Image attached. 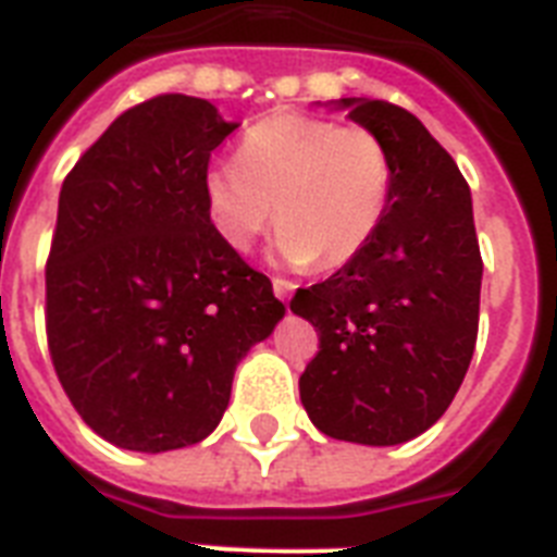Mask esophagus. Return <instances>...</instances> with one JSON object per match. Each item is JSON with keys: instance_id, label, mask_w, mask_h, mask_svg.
<instances>
[{"instance_id": "1", "label": "esophagus", "mask_w": 557, "mask_h": 557, "mask_svg": "<svg viewBox=\"0 0 557 557\" xmlns=\"http://www.w3.org/2000/svg\"><path fill=\"white\" fill-rule=\"evenodd\" d=\"M293 289H296V284L287 282V278H273V293L282 298V301H287V298L293 296Z\"/></svg>"}]
</instances>
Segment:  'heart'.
<instances>
[{
	"mask_svg": "<svg viewBox=\"0 0 557 557\" xmlns=\"http://www.w3.org/2000/svg\"><path fill=\"white\" fill-rule=\"evenodd\" d=\"M389 187V153L370 127L273 113L247 127L236 162L207 168L205 207L224 245L247 252L275 205L278 259L338 270L372 242Z\"/></svg>",
	"mask_w": 557,
	"mask_h": 557,
	"instance_id": "1",
	"label": "heart"
}]
</instances>
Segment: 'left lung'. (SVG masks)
I'll use <instances>...</instances> for the list:
<instances>
[{"mask_svg": "<svg viewBox=\"0 0 557 557\" xmlns=\"http://www.w3.org/2000/svg\"><path fill=\"white\" fill-rule=\"evenodd\" d=\"M327 104L384 141L393 187L370 245L289 301L319 333L298 393L330 438L395 447L447 412L472 361L484 275L472 196L410 110L381 99Z\"/></svg>", "mask_w": 557, "mask_h": 557, "instance_id": "obj_1", "label": "left lung"}]
</instances>
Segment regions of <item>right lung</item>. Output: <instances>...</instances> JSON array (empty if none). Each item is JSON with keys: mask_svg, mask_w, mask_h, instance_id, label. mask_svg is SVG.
<instances>
[{"mask_svg": "<svg viewBox=\"0 0 557 557\" xmlns=\"http://www.w3.org/2000/svg\"><path fill=\"white\" fill-rule=\"evenodd\" d=\"M236 127L207 99L156 96L110 124L59 193L50 358L85 424L122 449L207 438L238 361L284 319L268 275L207 219V162Z\"/></svg>", "mask_w": 557, "mask_h": 557, "instance_id": "add662e5", "label": "right lung"}]
</instances>
